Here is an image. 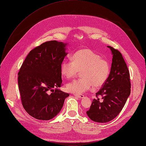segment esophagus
<instances>
[{
	"label": "esophagus",
	"instance_id": "esophagus-1",
	"mask_svg": "<svg viewBox=\"0 0 146 146\" xmlns=\"http://www.w3.org/2000/svg\"><path fill=\"white\" fill-rule=\"evenodd\" d=\"M75 96H77V97H78V98H80V99H82V98H84V95H83V94H74Z\"/></svg>",
	"mask_w": 146,
	"mask_h": 146
}]
</instances>
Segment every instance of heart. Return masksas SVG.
<instances>
[{"instance_id": "obj_1", "label": "heart", "mask_w": 146, "mask_h": 146, "mask_svg": "<svg viewBox=\"0 0 146 146\" xmlns=\"http://www.w3.org/2000/svg\"><path fill=\"white\" fill-rule=\"evenodd\" d=\"M72 61L65 60L61 65V73L65 78H74L81 71V78L73 80L66 85L67 90L80 94L90 89L102 86L106 81L110 72L109 62L89 48L76 52L72 57Z\"/></svg>"}]
</instances>
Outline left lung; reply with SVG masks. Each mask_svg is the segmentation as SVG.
Masks as SVG:
<instances>
[{"label": "left lung", "mask_w": 146, "mask_h": 146, "mask_svg": "<svg viewBox=\"0 0 146 146\" xmlns=\"http://www.w3.org/2000/svg\"><path fill=\"white\" fill-rule=\"evenodd\" d=\"M113 55L109 77L96 93L90 109L86 111L93 121L106 123L115 119L121 112L131 93L129 72L121 53L108 46ZM102 97V99L98 98Z\"/></svg>", "instance_id": "left-lung-1"}]
</instances>
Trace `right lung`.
Here are the masks:
<instances>
[{"label": "right lung", "mask_w": 146, "mask_h": 146, "mask_svg": "<svg viewBox=\"0 0 146 146\" xmlns=\"http://www.w3.org/2000/svg\"><path fill=\"white\" fill-rule=\"evenodd\" d=\"M66 45L56 40L42 43L30 52L18 72L22 104L36 119H53L69 96L57 89L62 85L61 65L68 54Z\"/></svg>", "instance_id": "add662e5"}]
</instances>
